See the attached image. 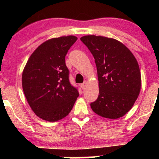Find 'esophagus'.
Instances as JSON below:
<instances>
[{"mask_svg": "<svg viewBox=\"0 0 159 159\" xmlns=\"http://www.w3.org/2000/svg\"><path fill=\"white\" fill-rule=\"evenodd\" d=\"M86 85H87V82H84V83L81 84V85H80V86H81V88L84 90V89H85V88H86Z\"/></svg>", "mask_w": 159, "mask_h": 159, "instance_id": "esophagus-1", "label": "esophagus"}]
</instances>
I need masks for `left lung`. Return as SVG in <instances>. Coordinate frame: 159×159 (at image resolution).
<instances>
[{
    "mask_svg": "<svg viewBox=\"0 0 159 159\" xmlns=\"http://www.w3.org/2000/svg\"><path fill=\"white\" fill-rule=\"evenodd\" d=\"M95 58L99 95L90 104L95 114L116 119L133 106L141 88L138 63L129 48L114 38L85 35L80 38Z\"/></svg>",
    "mask_w": 159,
    "mask_h": 159,
    "instance_id": "obj_1",
    "label": "left lung"
}]
</instances>
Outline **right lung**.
<instances>
[{"label":"right lung","mask_w":159,"mask_h":159,"mask_svg":"<svg viewBox=\"0 0 159 159\" xmlns=\"http://www.w3.org/2000/svg\"><path fill=\"white\" fill-rule=\"evenodd\" d=\"M77 40L74 35L49 39L37 48L22 72L27 103L38 117L48 121L64 119L80 94L69 81L65 56Z\"/></svg>","instance_id":"add662e5"}]
</instances>
